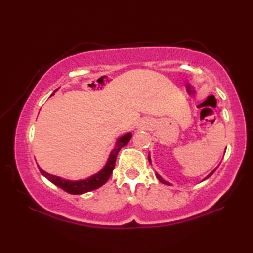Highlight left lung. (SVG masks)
Masks as SVG:
<instances>
[{"label":"left lung","mask_w":253,"mask_h":253,"mask_svg":"<svg viewBox=\"0 0 253 253\" xmlns=\"http://www.w3.org/2000/svg\"><path fill=\"white\" fill-rule=\"evenodd\" d=\"M148 160H149V162H151V158H149V156H148ZM215 169H214L212 173H210V174L208 175V176H207V178H209L210 176H211V175H212V174H213L214 172H215ZM156 176H157V178H158V179H160V182H161V183H163V184H166V185H170V184H169V182H166V181H164V179H163V178H162V177H161V176H160V175H158V174H156ZM207 178H205V179H207Z\"/></svg>","instance_id":"1"}]
</instances>
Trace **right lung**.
I'll return each instance as SVG.
<instances>
[{
	"label": "right lung",
	"mask_w": 253,
	"mask_h": 253,
	"mask_svg": "<svg viewBox=\"0 0 253 253\" xmlns=\"http://www.w3.org/2000/svg\"><path fill=\"white\" fill-rule=\"evenodd\" d=\"M53 95V93H52ZM131 138V134H126L123 137H121L117 140V144L115 148L111 151L108 161H107V164L105 165V168L102 169L99 173H97L93 175V176L89 177L87 179H81V181H68V179H63L61 177L54 176V175L48 174L44 172L43 169H41L40 168V172L41 174L45 176L49 181L52 182L54 185L59 186L60 188H62L63 191L68 192L70 194H83V193H87V192H90L96 190V188L100 187L104 185V184L108 181L111 173H113L115 164H116V158H117V154L121 151V148L126 146Z\"/></svg>",
	"instance_id": "right-lung-1"
}]
</instances>
